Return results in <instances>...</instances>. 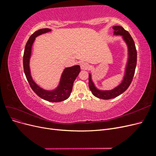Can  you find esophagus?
<instances>
[{
  "mask_svg": "<svg viewBox=\"0 0 156 156\" xmlns=\"http://www.w3.org/2000/svg\"><path fill=\"white\" fill-rule=\"evenodd\" d=\"M81 68L82 69H88L90 68V65L87 62H83L81 64Z\"/></svg>",
  "mask_w": 156,
  "mask_h": 156,
  "instance_id": "1",
  "label": "esophagus"
}]
</instances>
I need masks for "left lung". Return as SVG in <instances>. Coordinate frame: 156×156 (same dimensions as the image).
<instances>
[{
	"mask_svg": "<svg viewBox=\"0 0 156 156\" xmlns=\"http://www.w3.org/2000/svg\"><path fill=\"white\" fill-rule=\"evenodd\" d=\"M112 29L115 30L114 32L115 34L122 35L123 36V38L126 41L127 46H128L129 60L127 65L126 75L123 81L119 87L112 90H99L94 86L91 79V75L89 74L88 80L90 90L94 94V96L98 98L103 99V100H110V99L116 98L120 95L121 94L125 92L128 88L132 82V80H133L136 65V50L135 42L129 34V33L124 28L120 26H115L112 27Z\"/></svg>",
	"mask_w": 156,
	"mask_h": 156,
	"instance_id": "8db88e82",
	"label": "left lung"
}]
</instances>
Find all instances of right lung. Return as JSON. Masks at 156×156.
I'll list each match as a JSON object with an SVG mask.
<instances>
[{"label":"right lung","mask_w":156,"mask_h":156,"mask_svg":"<svg viewBox=\"0 0 156 156\" xmlns=\"http://www.w3.org/2000/svg\"><path fill=\"white\" fill-rule=\"evenodd\" d=\"M51 31L49 29H42L34 32L27 41L24 55H23V69L28 82L31 88L37 96L50 102H60L68 99L72 91L73 82L78 76L81 68L79 65L66 68L62 73L58 87L53 91H47L41 88L33 81L29 68V59L31 54V48L35 37L44 33Z\"/></svg>","instance_id":"1"}]
</instances>
